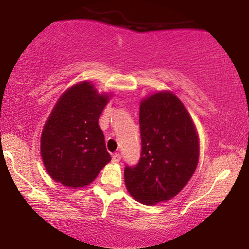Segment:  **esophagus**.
<instances>
[{
  "label": "esophagus",
  "instance_id": "34e87169",
  "mask_svg": "<svg viewBox=\"0 0 249 249\" xmlns=\"http://www.w3.org/2000/svg\"><path fill=\"white\" fill-rule=\"evenodd\" d=\"M120 159H121V155L119 154V153H114V154H112V162L118 163L120 161Z\"/></svg>",
  "mask_w": 249,
  "mask_h": 249
}]
</instances>
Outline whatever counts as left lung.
<instances>
[{
	"mask_svg": "<svg viewBox=\"0 0 249 249\" xmlns=\"http://www.w3.org/2000/svg\"><path fill=\"white\" fill-rule=\"evenodd\" d=\"M139 129L141 158L136 165H125L124 182L135 199L154 205L175 197L192 178L198 136L181 101L168 91L142 100Z\"/></svg>",
	"mask_w": 249,
	"mask_h": 249,
	"instance_id": "8db88e82",
	"label": "left lung"
}]
</instances>
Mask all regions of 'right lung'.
I'll return each instance as SVG.
<instances>
[{
  "label": "right lung",
  "instance_id": "obj_1",
  "mask_svg": "<svg viewBox=\"0 0 249 249\" xmlns=\"http://www.w3.org/2000/svg\"><path fill=\"white\" fill-rule=\"evenodd\" d=\"M107 103L89 83L68 89L47 119L40 139L44 165L53 180L84 187L111 161L98 118Z\"/></svg>",
  "mask_w": 249,
  "mask_h": 249
}]
</instances>
